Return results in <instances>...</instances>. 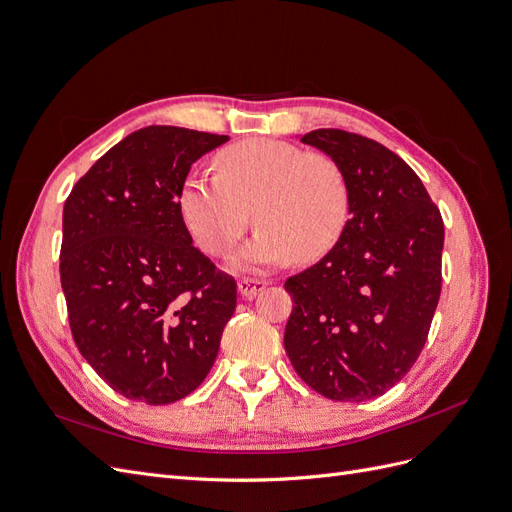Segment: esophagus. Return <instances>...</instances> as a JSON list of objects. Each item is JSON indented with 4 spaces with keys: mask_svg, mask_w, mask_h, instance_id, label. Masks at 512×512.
Here are the masks:
<instances>
[{
    "mask_svg": "<svg viewBox=\"0 0 512 512\" xmlns=\"http://www.w3.org/2000/svg\"><path fill=\"white\" fill-rule=\"evenodd\" d=\"M269 286L267 280H254V277H243V280H239L237 288L241 292L243 299H254L258 297V294L265 290Z\"/></svg>",
    "mask_w": 512,
    "mask_h": 512,
    "instance_id": "obj_1",
    "label": "esophagus"
}]
</instances>
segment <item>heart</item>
Masks as SVG:
<instances>
[{"mask_svg": "<svg viewBox=\"0 0 512 512\" xmlns=\"http://www.w3.org/2000/svg\"><path fill=\"white\" fill-rule=\"evenodd\" d=\"M215 175L194 168L179 188V213L194 241L211 256L226 254L254 220V239L237 267L316 260L333 250L350 218V181L324 151L277 138H247L222 149Z\"/></svg>", "mask_w": 512, "mask_h": 512, "instance_id": "b5f03b06", "label": "heart"}]
</instances>
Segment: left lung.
Returning <instances> with one entry per match:
<instances>
[{
	"label": "left lung",
	"instance_id": "8db88e82",
	"mask_svg": "<svg viewBox=\"0 0 512 512\" xmlns=\"http://www.w3.org/2000/svg\"><path fill=\"white\" fill-rule=\"evenodd\" d=\"M301 141L331 153L350 181V220L333 250L292 275L286 354L312 389L367 401L421 354L442 290L444 222L397 153L361 134L322 128Z\"/></svg>",
	"mask_w": 512,
	"mask_h": 512
}]
</instances>
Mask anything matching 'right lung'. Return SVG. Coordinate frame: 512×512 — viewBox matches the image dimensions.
I'll list each match as a JSON object with an SVG mask.
<instances>
[{"label":"right lung","instance_id":"obj_1","mask_svg":"<svg viewBox=\"0 0 512 512\" xmlns=\"http://www.w3.org/2000/svg\"><path fill=\"white\" fill-rule=\"evenodd\" d=\"M224 134L149 126L76 181L59 275L74 344L119 395L173 404L203 382L237 307L235 277L192 245L179 188Z\"/></svg>","mask_w":512,"mask_h":512}]
</instances>
